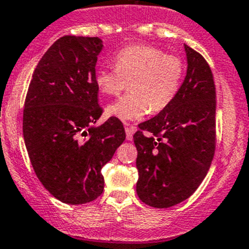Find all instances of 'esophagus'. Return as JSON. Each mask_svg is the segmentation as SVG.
I'll use <instances>...</instances> for the list:
<instances>
[{
  "mask_svg": "<svg viewBox=\"0 0 249 249\" xmlns=\"http://www.w3.org/2000/svg\"><path fill=\"white\" fill-rule=\"evenodd\" d=\"M125 132H126L127 140H132V135H134V132H135V127L126 123V124H125Z\"/></svg>",
  "mask_w": 249,
  "mask_h": 249,
  "instance_id": "34e87169",
  "label": "esophagus"
}]
</instances>
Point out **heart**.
Returning a JSON list of instances; mask_svg holds the SVG:
<instances>
[{
    "label": "heart",
    "mask_w": 249,
    "mask_h": 249,
    "mask_svg": "<svg viewBox=\"0 0 249 249\" xmlns=\"http://www.w3.org/2000/svg\"><path fill=\"white\" fill-rule=\"evenodd\" d=\"M115 67H101L94 81L107 96H118L127 87L125 96L107 107V114L124 122L139 120L148 110L159 113L177 96L184 76L180 57L168 55L151 45H130L114 57Z\"/></svg>",
    "instance_id": "obj_1"
}]
</instances>
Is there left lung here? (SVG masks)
Masks as SVG:
<instances>
[{
  "label": "left lung",
  "mask_w": 249,
  "mask_h": 249,
  "mask_svg": "<svg viewBox=\"0 0 249 249\" xmlns=\"http://www.w3.org/2000/svg\"><path fill=\"white\" fill-rule=\"evenodd\" d=\"M187 76L167 108L139 125L136 193L142 203L171 208L205 178L216 147V88L206 60L190 46Z\"/></svg>",
  "instance_id": "obj_1"
}]
</instances>
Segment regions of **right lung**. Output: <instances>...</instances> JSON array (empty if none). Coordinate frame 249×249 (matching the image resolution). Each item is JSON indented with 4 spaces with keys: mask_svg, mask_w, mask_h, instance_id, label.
<instances>
[{
    "mask_svg": "<svg viewBox=\"0 0 249 249\" xmlns=\"http://www.w3.org/2000/svg\"><path fill=\"white\" fill-rule=\"evenodd\" d=\"M98 36H65L48 49L33 72L23 110V136L36 177L53 196L80 205L103 193L102 168L124 142L111 117L93 126L103 109L96 86Z\"/></svg>",
    "mask_w": 249,
    "mask_h": 249,
    "instance_id": "right-lung-1",
    "label": "right lung"
}]
</instances>
